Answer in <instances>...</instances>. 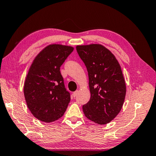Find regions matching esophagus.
Instances as JSON below:
<instances>
[{
  "mask_svg": "<svg viewBox=\"0 0 156 156\" xmlns=\"http://www.w3.org/2000/svg\"><path fill=\"white\" fill-rule=\"evenodd\" d=\"M78 92H79V91H78V90H76L75 92H73V97H75L76 96V95H77Z\"/></svg>",
  "mask_w": 156,
  "mask_h": 156,
  "instance_id": "1",
  "label": "esophagus"
}]
</instances>
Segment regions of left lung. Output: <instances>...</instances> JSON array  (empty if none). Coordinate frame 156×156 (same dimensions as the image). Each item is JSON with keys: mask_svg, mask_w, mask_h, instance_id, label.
Listing matches in <instances>:
<instances>
[{"mask_svg": "<svg viewBox=\"0 0 156 156\" xmlns=\"http://www.w3.org/2000/svg\"><path fill=\"white\" fill-rule=\"evenodd\" d=\"M88 73L90 99L83 105L89 120L105 125L115 118L123 105L126 85L119 62L99 44L76 46Z\"/></svg>", "mask_w": 156, "mask_h": 156, "instance_id": "obj_1", "label": "left lung"}]
</instances>
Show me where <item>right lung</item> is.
Instances as JSON below:
<instances>
[{"label":"right lung","mask_w":156,"mask_h":156,"mask_svg":"<svg viewBox=\"0 0 156 156\" xmlns=\"http://www.w3.org/2000/svg\"><path fill=\"white\" fill-rule=\"evenodd\" d=\"M72 46L50 44L41 51L30 66L24 85L27 107L35 118L53 122L64 115L70 101L60 66L72 53Z\"/></svg>","instance_id":"obj_1"}]
</instances>
